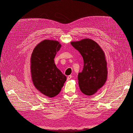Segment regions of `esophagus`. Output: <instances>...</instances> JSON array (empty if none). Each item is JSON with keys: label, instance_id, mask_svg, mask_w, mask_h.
<instances>
[{"label": "esophagus", "instance_id": "esophagus-1", "mask_svg": "<svg viewBox=\"0 0 133 133\" xmlns=\"http://www.w3.org/2000/svg\"><path fill=\"white\" fill-rule=\"evenodd\" d=\"M71 78H72V76H71V75H69V76H68V77H67V80H70Z\"/></svg>", "mask_w": 133, "mask_h": 133}]
</instances>
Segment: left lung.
Masks as SVG:
<instances>
[{"label": "left lung", "mask_w": 133, "mask_h": 133, "mask_svg": "<svg viewBox=\"0 0 133 133\" xmlns=\"http://www.w3.org/2000/svg\"><path fill=\"white\" fill-rule=\"evenodd\" d=\"M70 43L83 58V69L78 74L80 89L86 95H93L104 85L107 79L105 54L98 44L90 39Z\"/></svg>", "instance_id": "left-lung-1"}]
</instances>
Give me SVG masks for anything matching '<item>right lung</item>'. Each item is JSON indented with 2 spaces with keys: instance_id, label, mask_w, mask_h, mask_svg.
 I'll use <instances>...</instances> for the list:
<instances>
[{
  "instance_id": "right-lung-1",
  "label": "right lung",
  "mask_w": 133,
  "mask_h": 133,
  "mask_svg": "<svg viewBox=\"0 0 133 133\" xmlns=\"http://www.w3.org/2000/svg\"><path fill=\"white\" fill-rule=\"evenodd\" d=\"M61 48L59 42L44 40L35 47L30 58L31 79L35 87L49 98L61 91L66 77L56 66L54 58Z\"/></svg>"
}]
</instances>
